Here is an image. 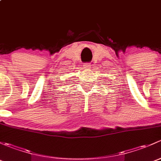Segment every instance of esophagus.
<instances>
[{"label": "esophagus", "instance_id": "34e87169", "mask_svg": "<svg viewBox=\"0 0 161 161\" xmlns=\"http://www.w3.org/2000/svg\"><path fill=\"white\" fill-rule=\"evenodd\" d=\"M84 69H89L92 68V64H90V63H87V64H84Z\"/></svg>", "mask_w": 161, "mask_h": 161}]
</instances>
